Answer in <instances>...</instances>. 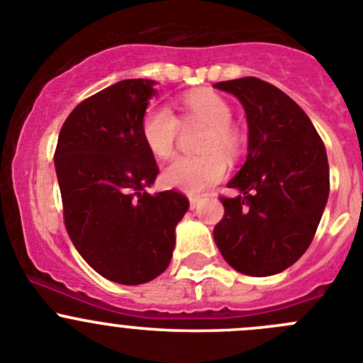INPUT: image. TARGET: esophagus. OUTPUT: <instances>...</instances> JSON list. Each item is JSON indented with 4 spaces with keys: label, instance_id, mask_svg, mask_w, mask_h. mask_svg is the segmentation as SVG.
Listing matches in <instances>:
<instances>
[{
    "label": "esophagus",
    "instance_id": "34e87169",
    "mask_svg": "<svg viewBox=\"0 0 363 363\" xmlns=\"http://www.w3.org/2000/svg\"><path fill=\"white\" fill-rule=\"evenodd\" d=\"M189 203H191V208L194 211V208H198L199 203H201V198H199V196H191V198H189Z\"/></svg>",
    "mask_w": 363,
    "mask_h": 363
}]
</instances>
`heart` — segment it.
<instances>
[{"instance_id":"1","label":"heart","mask_w":363,"mask_h":363,"mask_svg":"<svg viewBox=\"0 0 363 363\" xmlns=\"http://www.w3.org/2000/svg\"><path fill=\"white\" fill-rule=\"evenodd\" d=\"M184 111V124L201 122L207 125L199 149L203 155L178 156L162 172L165 187L185 194H201L225 178L228 162L241 151V136L230 124L232 109L228 102L214 91L198 89L187 93L179 101ZM182 124L178 116L165 104H151L142 115L140 135L152 156L165 160L174 152Z\"/></svg>"}]
</instances>
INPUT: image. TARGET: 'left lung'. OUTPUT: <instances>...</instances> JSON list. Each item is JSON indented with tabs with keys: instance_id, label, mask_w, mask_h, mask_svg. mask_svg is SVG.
I'll return each instance as SVG.
<instances>
[{
	"instance_id": "left-lung-1",
	"label": "left lung",
	"mask_w": 363,
	"mask_h": 363,
	"mask_svg": "<svg viewBox=\"0 0 363 363\" xmlns=\"http://www.w3.org/2000/svg\"><path fill=\"white\" fill-rule=\"evenodd\" d=\"M242 104L248 156L221 198L214 241L239 274L268 277L290 268L313 241L329 196V165L317 129L297 102L255 77L214 84Z\"/></svg>"
}]
</instances>
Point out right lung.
<instances>
[{"label":"right lung","mask_w":363,"mask_h":363,"mask_svg":"<svg viewBox=\"0 0 363 363\" xmlns=\"http://www.w3.org/2000/svg\"><path fill=\"white\" fill-rule=\"evenodd\" d=\"M156 84L125 79L86 99L62 124L55 149L69 239L93 270L118 284H144L167 270L176 225L189 211L179 192L145 191L158 165L140 121Z\"/></svg>","instance_id":"right-lung-1"}]
</instances>
